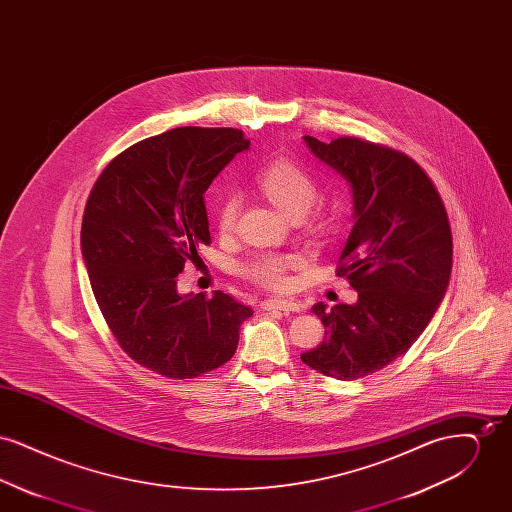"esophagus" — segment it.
<instances>
[{
  "label": "esophagus",
  "mask_w": 512,
  "mask_h": 512,
  "mask_svg": "<svg viewBox=\"0 0 512 512\" xmlns=\"http://www.w3.org/2000/svg\"><path fill=\"white\" fill-rule=\"evenodd\" d=\"M261 307H263L265 311H274V309H278V311H292V313H299V311H301V305H299L297 301H293V299H282V297L265 299V301L261 303Z\"/></svg>",
  "instance_id": "esophagus-1"
}]
</instances>
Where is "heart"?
Here are the masks:
<instances>
[{
  "label": "heart",
  "instance_id": "obj_1",
  "mask_svg": "<svg viewBox=\"0 0 512 512\" xmlns=\"http://www.w3.org/2000/svg\"><path fill=\"white\" fill-rule=\"evenodd\" d=\"M255 182L259 190L267 195L286 217L299 220L307 215V219L311 220V226L315 230L326 228L328 220L320 211L308 213L313 203L317 201V184L313 176L297 163H293L290 159H276L257 172ZM240 209H242L240 195L226 194L220 199L219 209H217V226L220 234L234 232ZM299 263L301 259L297 255L261 253L245 265V272L255 282L267 288L280 290L290 284L288 272Z\"/></svg>",
  "mask_w": 512,
  "mask_h": 512
}]
</instances>
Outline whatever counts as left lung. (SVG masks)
<instances>
[{
    "mask_svg": "<svg viewBox=\"0 0 512 512\" xmlns=\"http://www.w3.org/2000/svg\"><path fill=\"white\" fill-rule=\"evenodd\" d=\"M303 142L351 188L355 224L340 274L359 299L313 307L326 332L301 361L357 380L403 355L436 315L453 265L451 228L432 180L407 155L359 138Z\"/></svg>",
    "mask_w": 512,
    "mask_h": 512,
    "instance_id": "8db88e82",
    "label": "left lung"
}]
</instances>
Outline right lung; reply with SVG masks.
Instances as JSON below:
<instances>
[{"instance_id": "obj_1", "label": "right lung", "mask_w": 512, "mask_h": 512, "mask_svg": "<svg viewBox=\"0 0 512 512\" xmlns=\"http://www.w3.org/2000/svg\"><path fill=\"white\" fill-rule=\"evenodd\" d=\"M249 140L236 128H172L117 155L88 197L80 247L99 311L138 365L195 378L232 359L253 311L228 293H178L211 242L205 192Z\"/></svg>"}]
</instances>
